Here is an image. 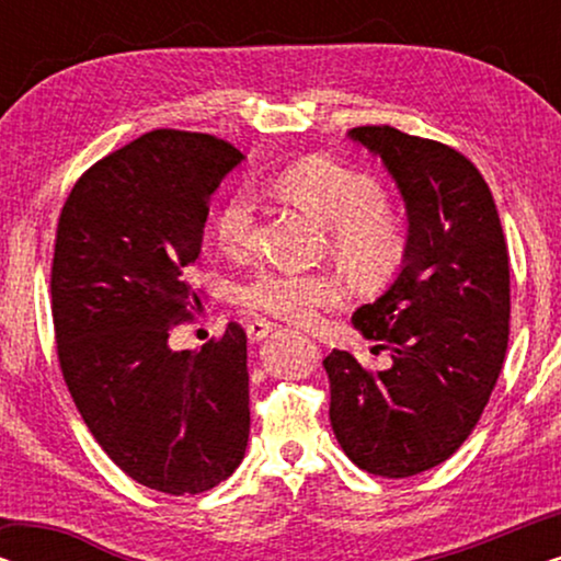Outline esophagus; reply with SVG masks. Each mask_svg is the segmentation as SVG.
<instances>
[{"mask_svg":"<svg viewBox=\"0 0 561 561\" xmlns=\"http://www.w3.org/2000/svg\"><path fill=\"white\" fill-rule=\"evenodd\" d=\"M275 329V324L273 321H267V319H252L250 324H248V334H250V340H263V336H267Z\"/></svg>","mask_w":561,"mask_h":561,"instance_id":"1","label":"esophagus"}]
</instances>
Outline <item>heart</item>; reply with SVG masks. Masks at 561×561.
I'll list each match as a JSON object with an SVG mask.
<instances>
[{
    "mask_svg": "<svg viewBox=\"0 0 561 561\" xmlns=\"http://www.w3.org/2000/svg\"><path fill=\"white\" fill-rule=\"evenodd\" d=\"M275 188L332 229V248L359 273H380L401 252L396 219L380 206V188L370 175L327 158H311L286 168ZM257 225V198L237 188L214 217L219 248L240 255L252 244ZM248 309L271 313L296 324H311L324 309L344 298V286L329 273H296L286 267H260L234 290Z\"/></svg>",
    "mask_w": 561,
    "mask_h": 561,
    "instance_id": "1",
    "label": "heart"
}]
</instances>
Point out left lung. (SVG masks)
I'll list each match as a JSON object with an SVG mask.
<instances>
[{
  "label": "left lung",
  "mask_w": 561,
  "mask_h": 561,
  "mask_svg": "<svg viewBox=\"0 0 561 561\" xmlns=\"http://www.w3.org/2000/svg\"><path fill=\"white\" fill-rule=\"evenodd\" d=\"M347 135L396 181L409 240L393 286L352 317L390 365L370 373L334 350L329 419L359 470L398 480L449 459L485 411L508 350V248L493 194L462 152L390 125Z\"/></svg>",
  "instance_id": "obj_1"
}]
</instances>
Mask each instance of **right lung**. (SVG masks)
Here are the masks:
<instances>
[{"label": "right lung", "instance_id": "1", "mask_svg": "<svg viewBox=\"0 0 561 561\" xmlns=\"http://www.w3.org/2000/svg\"><path fill=\"white\" fill-rule=\"evenodd\" d=\"M242 158L211 135L156 129L91 165L58 219L60 373L99 447L158 493L211 490L248 449L244 329L229 321L202 350L168 344L202 304L188 273L209 198Z\"/></svg>", "mask_w": 561, "mask_h": 561}]
</instances>
